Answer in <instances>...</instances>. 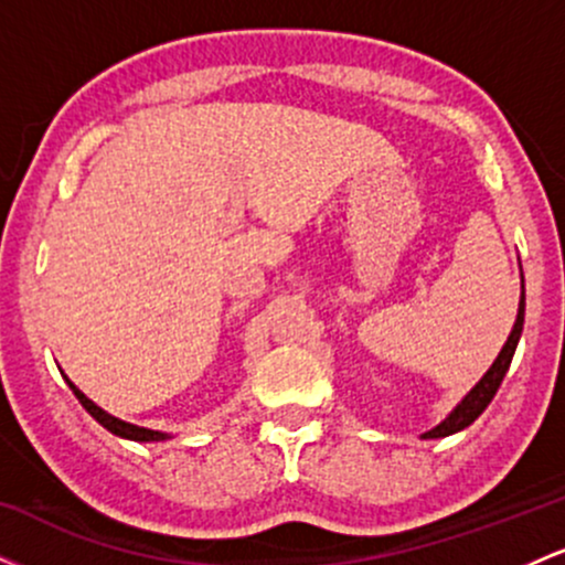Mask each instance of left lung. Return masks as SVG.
<instances>
[{"label":"left lung","mask_w":565,"mask_h":565,"mask_svg":"<svg viewBox=\"0 0 565 565\" xmlns=\"http://www.w3.org/2000/svg\"><path fill=\"white\" fill-rule=\"evenodd\" d=\"M523 313H526V289L521 291V302H518V319H515V323H512V332L508 337V342H504V348L499 350L494 364H491L489 372L483 374L481 382H478V385L472 387V391L465 395L457 406H454V412L449 414V417H446L440 425L433 427V430L423 433V438H446V436H451V433L465 430V427L472 425L478 417H481L483 408L491 404V398L497 395L499 385H502L504 374H508V369H510L512 355H515L518 340H521V332H523Z\"/></svg>","instance_id":"8db88e82"}]
</instances>
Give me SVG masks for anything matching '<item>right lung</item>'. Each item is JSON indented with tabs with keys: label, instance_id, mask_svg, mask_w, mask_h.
Wrapping results in <instances>:
<instances>
[{
	"label": "right lung",
	"instance_id": "right-lung-1",
	"mask_svg": "<svg viewBox=\"0 0 565 565\" xmlns=\"http://www.w3.org/2000/svg\"><path fill=\"white\" fill-rule=\"evenodd\" d=\"M63 377H66V374H63ZM66 382H68L71 391H74L76 398H79V404H82L84 408H87V412L93 414L97 423L106 427L108 433H114V436L127 438V440H140V444H148V440H167V438H170V436H167V433L148 430V427H138V425H132V423H125V419H119V417H114V414L103 412V408L97 406V404H93V401H89L87 395H84V393L79 391V387H76L74 382H71L68 377H66Z\"/></svg>",
	"mask_w": 565,
	"mask_h": 565
}]
</instances>
